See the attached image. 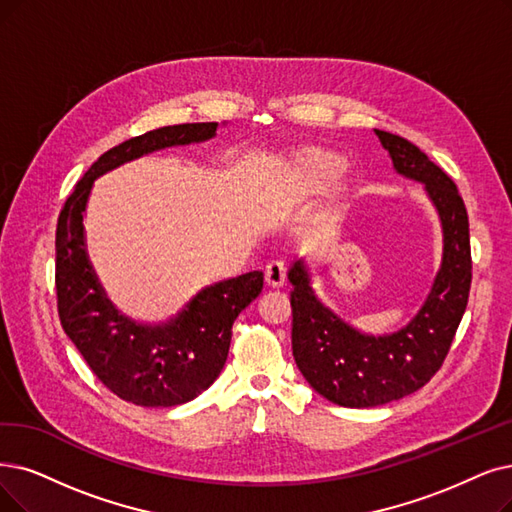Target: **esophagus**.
Segmentation results:
<instances>
[{
	"label": "esophagus",
	"mask_w": 512,
	"mask_h": 512,
	"mask_svg": "<svg viewBox=\"0 0 512 512\" xmlns=\"http://www.w3.org/2000/svg\"><path fill=\"white\" fill-rule=\"evenodd\" d=\"M264 279H267V283L273 285V288H281V285L288 281V262L281 258L271 260L267 264V269H264Z\"/></svg>",
	"instance_id": "obj_1"
}]
</instances>
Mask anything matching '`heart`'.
I'll return each mask as SVG.
<instances>
[{
  "label": "heart",
  "mask_w": 512,
  "mask_h": 512,
  "mask_svg": "<svg viewBox=\"0 0 512 512\" xmlns=\"http://www.w3.org/2000/svg\"><path fill=\"white\" fill-rule=\"evenodd\" d=\"M344 172V159L330 151H304L288 170L294 195H313L334 187Z\"/></svg>",
  "instance_id": "b5f03b06"
}]
</instances>
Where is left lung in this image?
Wrapping results in <instances>:
<instances>
[{
    "label": "left lung",
    "mask_w": 512,
    "mask_h": 512,
    "mask_svg": "<svg viewBox=\"0 0 512 512\" xmlns=\"http://www.w3.org/2000/svg\"><path fill=\"white\" fill-rule=\"evenodd\" d=\"M395 170L426 185L443 222V264L416 319L401 332L372 338L355 332L315 298L304 262L290 269L292 351L319 395L342 407H376L416 393L439 370L454 342L473 281L468 214L454 180L414 142L376 130Z\"/></svg>",
    "instance_id": "8db88e82"
}]
</instances>
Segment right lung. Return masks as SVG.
Returning <instances> with one entry per match:
<instances>
[{
	"instance_id": "add662e5",
	"label": "right lung",
	"mask_w": 512,
	"mask_h": 512,
	"mask_svg": "<svg viewBox=\"0 0 512 512\" xmlns=\"http://www.w3.org/2000/svg\"><path fill=\"white\" fill-rule=\"evenodd\" d=\"M216 121L157 128L102 153L67 197L56 224V304L63 330L92 374L119 399L172 407L201 395L229 355L237 315L262 292V273L203 290L170 325L145 327L117 315L102 296L84 248V210L94 178L145 153L208 140Z\"/></svg>"
}]
</instances>
